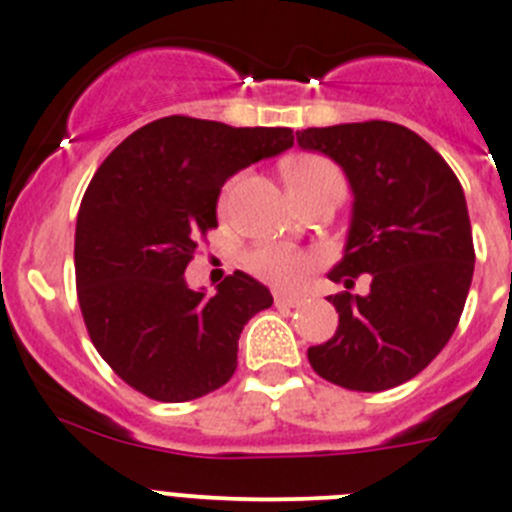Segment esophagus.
Instances as JSON below:
<instances>
[{"mask_svg":"<svg viewBox=\"0 0 512 512\" xmlns=\"http://www.w3.org/2000/svg\"><path fill=\"white\" fill-rule=\"evenodd\" d=\"M275 305H278V308H298V305H303V298H300V295L275 293Z\"/></svg>","mask_w":512,"mask_h":512,"instance_id":"34e87169","label":"esophagus"}]
</instances>
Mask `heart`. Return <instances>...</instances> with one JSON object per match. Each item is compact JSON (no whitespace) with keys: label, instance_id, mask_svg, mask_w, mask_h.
Here are the masks:
<instances>
[{"label":"heart","instance_id":"1","mask_svg":"<svg viewBox=\"0 0 512 512\" xmlns=\"http://www.w3.org/2000/svg\"><path fill=\"white\" fill-rule=\"evenodd\" d=\"M333 169L321 156H295L285 164V181L288 186L308 184L323 174H331ZM250 267L260 278L278 285H298L310 270V260L300 252L285 250V247H262L250 257Z\"/></svg>","mask_w":512,"mask_h":512}]
</instances>
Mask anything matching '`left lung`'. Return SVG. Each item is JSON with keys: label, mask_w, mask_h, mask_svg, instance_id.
Listing matches in <instances>:
<instances>
[{"label": "left lung", "mask_w": 512, "mask_h": 512, "mask_svg": "<svg viewBox=\"0 0 512 512\" xmlns=\"http://www.w3.org/2000/svg\"><path fill=\"white\" fill-rule=\"evenodd\" d=\"M298 146L336 161L353 191L343 260L328 272L366 296L331 295L338 328L308 348L318 376L351 391H386L414 379L460 323L475 247L465 191L447 161L409 128L341 123L295 133Z\"/></svg>", "instance_id": "8db88e82"}]
</instances>
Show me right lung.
<instances>
[{
	"instance_id": "right-lung-1",
	"label": "right lung",
	"mask_w": 512,
	"mask_h": 512,
	"mask_svg": "<svg viewBox=\"0 0 512 512\" xmlns=\"http://www.w3.org/2000/svg\"><path fill=\"white\" fill-rule=\"evenodd\" d=\"M290 146V128L169 116L95 171L75 224L78 303L105 364L148 399L191 401L232 379L242 328L270 290L234 270L209 295L184 270L217 227L224 181Z\"/></svg>"
}]
</instances>
